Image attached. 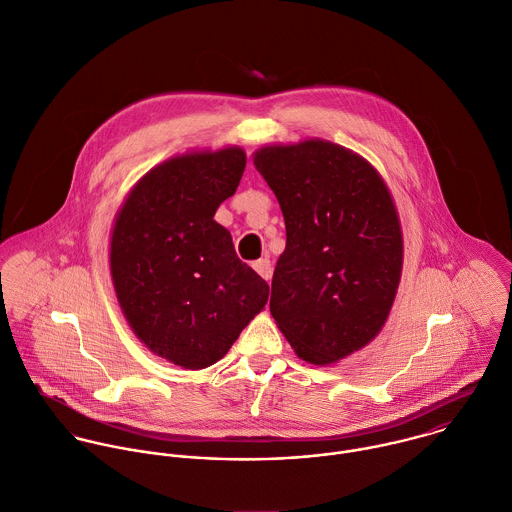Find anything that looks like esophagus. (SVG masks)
Returning <instances> with one entry per match:
<instances>
[{"label":"esophagus","instance_id":"obj_1","mask_svg":"<svg viewBox=\"0 0 512 512\" xmlns=\"http://www.w3.org/2000/svg\"><path fill=\"white\" fill-rule=\"evenodd\" d=\"M253 269H255L265 281H271V277H273V265H271L269 259H259V261H255V263H253Z\"/></svg>","mask_w":512,"mask_h":512}]
</instances>
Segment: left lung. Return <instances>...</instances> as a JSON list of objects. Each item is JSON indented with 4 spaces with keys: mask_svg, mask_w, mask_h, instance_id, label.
<instances>
[{
    "mask_svg": "<svg viewBox=\"0 0 512 512\" xmlns=\"http://www.w3.org/2000/svg\"><path fill=\"white\" fill-rule=\"evenodd\" d=\"M253 164L287 227L271 314L303 360L336 362L380 332L394 303L404 247L392 196L364 158L324 140L265 146Z\"/></svg>",
    "mask_w": 512,
    "mask_h": 512,
    "instance_id": "left-lung-1",
    "label": "left lung"
}]
</instances>
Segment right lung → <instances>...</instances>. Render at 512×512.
Instances as JSON below:
<instances>
[{
	"label": "right lung",
	"instance_id": "1",
	"mask_svg": "<svg viewBox=\"0 0 512 512\" xmlns=\"http://www.w3.org/2000/svg\"><path fill=\"white\" fill-rule=\"evenodd\" d=\"M245 162L241 148H225L160 164L112 229L110 271L126 320L152 352L188 370L223 358L269 299V285L213 219Z\"/></svg>",
	"mask_w": 512,
	"mask_h": 512
}]
</instances>
